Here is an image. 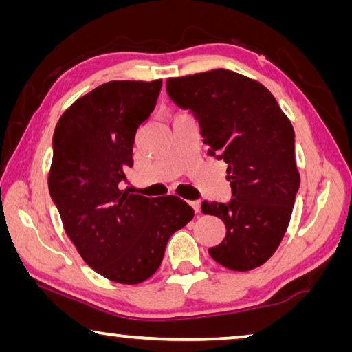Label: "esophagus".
Listing matches in <instances>:
<instances>
[{"label": "esophagus", "mask_w": 352, "mask_h": 352, "mask_svg": "<svg viewBox=\"0 0 352 352\" xmlns=\"http://www.w3.org/2000/svg\"><path fill=\"white\" fill-rule=\"evenodd\" d=\"M190 206H192V210H194L195 212H200V201H199V200L190 201Z\"/></svg>", "instance_id": "1"}]
</instances>
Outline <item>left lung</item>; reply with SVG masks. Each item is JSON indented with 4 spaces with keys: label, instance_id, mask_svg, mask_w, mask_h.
Masks as SVG:
<instances>
[{
    "label": "left lung",
    "instance_id": "8db88e82",
    "mask_svg": "<svg viewBox=\"0 0 352 352\" xmlns=\"http://www.w3.org/2000/svg\"><path fill=\"white\" fill-rule=\"evenodd\" d=\"M166 91L194 113L208 153L228 164L230 204L201 201L226 228L208 252L225 269L253 270L281 243L300 188L290 119L262 83L230 69L170 77Z\"/></svg>",
    "mask_w": 352,
    "mask_h": 352
}]
</instances>
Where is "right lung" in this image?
Masks as SVG:
<instances>
[{
    "label": "right lung",
    "mask_w": 352,
    "mask_h": 352,
    "mask_svg": "<svg viewBox=\"0 0 352 352\" xmlns=\"http://www.w3.org/2000/svg\"><path fill=\"white\" fill-rule=\"evenodd\" d=\"M162 79L111 80L58 119L50 194L65 233L91 269L119 284H140L162 264L172 233L194 217L186 201L121 189L133 166L136 130L157 104Z\"/></svg>",
    "instance_id": "1"
}]
</instances>
